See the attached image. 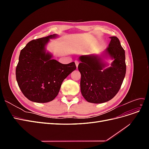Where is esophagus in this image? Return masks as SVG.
Returning a JSON list of instances; mask_svg holds the SVG:
<instances>
[{"label":"esophagus","mask_w":149,"mask_h":149,"mask_svg":"<svg viewBox=\"0 0 149 149\" xmlns=\"http://www.w3.org/2000/svg\"><path fill=\"white\" fill-rule=\"evenodd\" d=\"M74 62H75V64H76V67L78 68V65H79V61H75Z\"/></svg>","instance_id":"34e87169"}]
</instances>
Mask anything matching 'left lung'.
I'll list each match as a JSON object with an SVG mask.
<instances>
[{
    "label": "left lung",
    "mask_w": 149,
    "mask_h": 149,
    "mask_svg": "<svg viewBox=\"0 0 149 149\" xmlns=\"http://www.w3.org/2000/svg\"><path fill=\"white\" fill-rule=\"evenodd\" d=\"M109 47L104 52L114 59L110 67L97 55H82L78 70L81 74V91L89 102L102 103L111 100L118 93L123 84L126 72L125 51L119 40L111 37Z\"/></svg>",
    "instance_id": "obj_1"
}]
</instances>
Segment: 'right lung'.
<instances>
[{
    "label": "right lung",
    "instance_id": "add662e5",
    "mask_svg": "<svg viewBox=\"0 0 149 149\" xmlns=\"http://www.w3.org/2000/svg\"><path fill=\"white\" fill-rule=\"evenodd\" d=\"M56 37L53 34L31 40L20 51L16 79L21 91L31 101L44 103L53 100L63 80L76 68L74 62L60 63L45 52L49 40Z\"/></svg>",
    "mask_w": 149,
    "mask_h": 149
}]
</instances>
